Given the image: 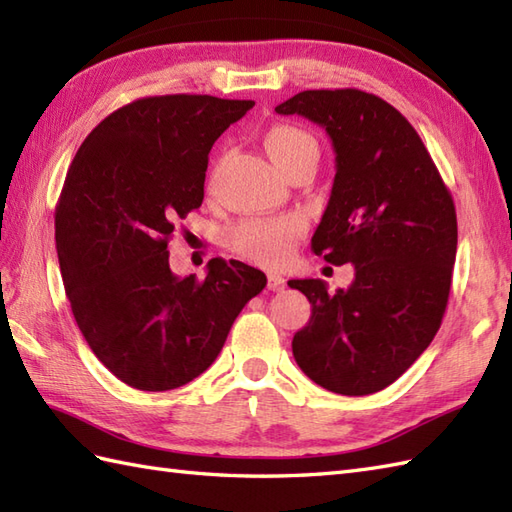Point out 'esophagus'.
I'll use <instances>...</instances> for the list:
<instances>
[{
  "label": "esophagus",
  "instance_id": "esophagus-1",
  "mask_svg": "<svg viewBox=\"0 0 512 512\" xmlns=\"http://www.w3.org/2000/svg\"><path fill=\"white\" fill-rule=\"evenodd\" d=\"M268 288L275 290V292L284 290L286 288V279L279 277V275H268Z\"/></svg>",
  "mask_w": 512,
  "mask_h": 512
}]
</instances>
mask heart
<instances>
[{
	"label": "heart",
	"instance_id": "heart-1",
	"mask_svg": "<svg viewBox=\"0 0 512 512\" xmlns=\"http://www.w3.org/2000/svg\"><path fill=\"white\" fill-rule=\"evenodd\" d=\"M266 147L275 165L284 171L292 162L308 154H319L317 140L308 132L292 125L273 127L266 134ZM301 220L297 217H273V220H246L233 226L226 235V244L233 253L242 255L250 262L266 266L284 264L292 253L301 233Z\"/></svg>",
	"mask_w": 512,
	"mask_h": 512
}]
</instances>
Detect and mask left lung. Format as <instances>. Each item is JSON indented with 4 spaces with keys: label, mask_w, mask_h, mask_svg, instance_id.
<instances>
[{
    "label": "left lung",
    "mask_w": 512,
    "mask_h": 512,
    "mask_svg": "<svg viewBox=\"0 0 512 512\" xmlns=\"http://www.w3.org/2000/svg\"><path fill=\"white\" fill-rule=\"evenodd\" d=\"M328 132L336 176L312 235L314 255L352 264L347 290L292 279L312 314L292 354L323 389L367 396L394 383L427 350L449 301L458 220L449 189L416 129L361 90H306L275 107Z\"/></svg>",
    "instance_id": "obj_1"
}]
</instances>
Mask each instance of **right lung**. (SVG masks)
I'll return each instance as SVG.
<instances>
[{
	"instance_id": "right-lung-1",
	"label": "right lung",
	"mask_w": 512,
	"mask_h": 512,
	"mask_svg": "<svg viewBox=\"0 0 512 512\" xmlns=\"http://www.w3.org/2000/svg\"><path fill=\"white\" fill-rule=\"evenodd\" d=\"M253 101L147 96L96 125L54 213L65 295L96 358L143 391L191 383L220 354L266 275L215 257L206 277L169 268V237L200 209L209 151Z\"/></svg>"
}]
</instances>
